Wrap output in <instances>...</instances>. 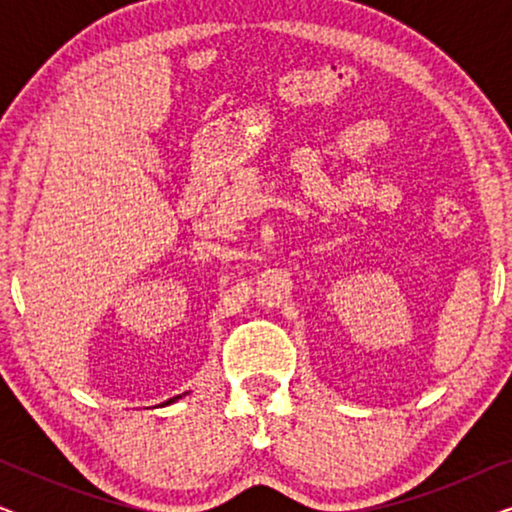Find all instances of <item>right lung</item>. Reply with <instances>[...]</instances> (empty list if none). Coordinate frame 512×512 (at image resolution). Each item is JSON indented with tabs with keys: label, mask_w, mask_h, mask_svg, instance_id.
<instances>
[{
	"label": "right lung",
	"mask_w": 512,
	"mask_h": 512,
	"mask_svg": "<svg viewBox=\"0 0 512 512\" xmlns=\"http://www.w3.org/2000/svg\"><path fill=\"white\" fill-rule=\"evenodd\" d=\"M179 398H181V396H174V398H170V401H167V405L174 403V401H179Z\"/></svg>",
	"instance_id": "right-lung-1"
}]
</instances>
